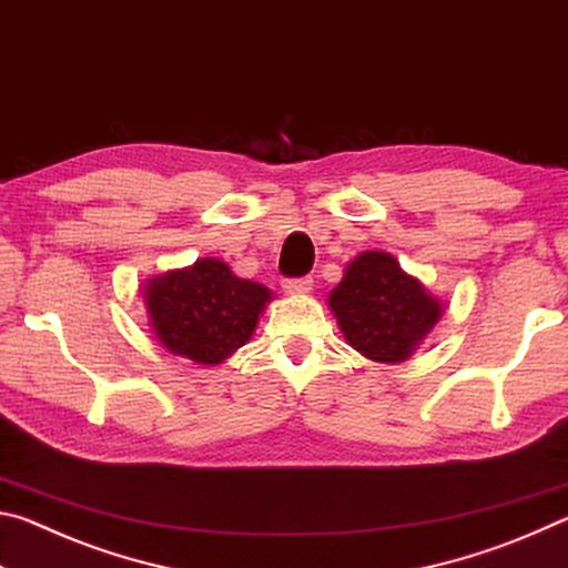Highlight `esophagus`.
Here are the masks:
<instances>
[{
	"label": "esophagus",
	"instance_id": "1",
	"mask_svg": "<svg viewBox=\"0 0 568 568\" xmlns=\"http://www.w3.org/2000/svg\"><path fill=\"white\" fill-rule=\"evenodd\" d=\"M283 287H285V293H311L313 291V277H307V275H303V277H285L283 281Z\"/></svg>",
	"mask_w": 568,
	"mask_h": 568
}]
</instances>
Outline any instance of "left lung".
Returning <instances> with one entry per match:
<instances>
[{
    "instance_id": "8db88e82",
    "label": "left lung",
    "mask_w": 568,
    "mask_h": 568,
    "mask_svg": "<svg viewBox=\"0 0 568 568\" xmlns=\"http://www.w3.org/2000/svg\"><path fill=\"white\" fill-rule=\"evenodd\" d=\"M341 331L355 351L378 363H400L436 321L440 303L388 253H363L345 267L328 297Z\"/></svg>"
}]
</instances>
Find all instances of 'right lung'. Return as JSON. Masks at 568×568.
<instances>
[{
  "mask_svg": "<svg viewBox=\"0 0 568 568\" xmlns=\"http://www.w3.org/2000/svg\"><path fill=\"white\" fill-rule=\"evenodd\" d=\"M145 301L152 328L168 351L215 365L250 341L271 291L203 257L187 271L152 277Z\"/></svg>",
  "mask_w": 568,
  "mask_h": 568,
  "instance_id": "add662e5",
  "label": "right lung"
}]
</instances>
